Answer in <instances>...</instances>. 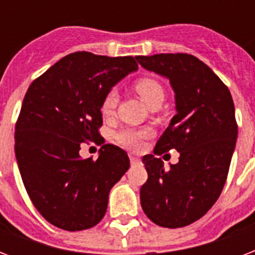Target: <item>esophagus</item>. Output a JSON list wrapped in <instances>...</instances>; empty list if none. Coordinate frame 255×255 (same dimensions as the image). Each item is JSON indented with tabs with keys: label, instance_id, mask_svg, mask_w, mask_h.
Here are the masks:
<instances>
[{
	"label": "esophagus",
	"instance_id": "esophagus-1",
	"mask_svg": "<svg viewBox=\"0 0 255 255\" xmlns=\"http://www.w3.org/2000/svg\"><path fill=\"white\" fill-rule=\"evenodd\" d=\"M129 159H131V164H132V165H136V164L141 163V160H140L139 157H136V156H131Z\"/></svg>",
	"mask_w": 255,
	"mask_h": 255
}]
</instances>
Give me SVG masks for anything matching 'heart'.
Wrapping results in <instances>:
<instances>
[{
    "mask_svg": "<svg viewBox=\"0 0 255 255\" xmlns=\"http://www.w3.org/2000/svg\"><path fill=\"white\" fill-rule=\"evenodd\" d=\"M136 91L139 92L141 99L149 106L157 99H164V88L159 82L153 78H140L135 83ZM119 103V91L118 88H110L102 100V112L103 115L110 116L115 112L116 107ZM153 136V131L151 128H132L127 127L120 129L116 133L118 143L122 144L123 147L132 149V151H140L144 147V141Z\"/></svg>",
    "mask_w": 255,
    "mask_h": 255,
    "instance_id": "heart-1",
    "label": "heart"
}]
</instances>
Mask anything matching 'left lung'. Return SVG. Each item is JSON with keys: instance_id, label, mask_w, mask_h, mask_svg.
<instances>
[{"instance_id": "1", "label": "left lung", "mask_w": 255, "mask_h": 255, "mask_svg": "<svg viewBox=\"0 0 255 255\" xmlns=\"http://www.w3.org/2000/svg\"><path fill=\"white\" fill-rule=\"evenodd\" d=\"M136 59L144 69L168 78L176 99L177 114L153 153L180 152L169 170L160 157L144 156L148 178L140 188L141 208L156 225L182 228L200 220L225 185L238 135L233 98L210 67L190 54Z\"/></svg>"}]
</instances>
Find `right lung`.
I'll return each instance as SVG.
<instances>
[{
	"mask_svg": "<svg viewBox=\"0 0 255 255\" xmlns=\"http://www.w3.org/2000/svg\"><path fill=\"white\" fill-rule=\"evenodd\" d=\"M136 70L133 57L78 51L51 66L26 92L15 123V157L30 200L54 226L77 232L104 217L108 193L129 159L112 144H104L96 160L82 159L81 144L103 140V96Z\"/></svg>",
	"mask_w": 255,
	"mask_h": 255,
	"instance_id": "right-lung-1",
	"label": "right lung"
}]
</instances>
